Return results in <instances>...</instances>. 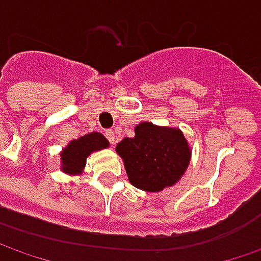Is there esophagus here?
Here are the masks:
<instances>
[{
	"label": "esophagus",
	"instance_id": "1",
	"mask_svg": "<svg viewBox=\"0 0 261 261\" xmlns=\"http://www.w3.org/2000/svg\"><path fill=\"white\" fill-rule=\"evenodd\" d=\"M106 138L109 139V142L112 144V145H115L116 142V135L113 130H106Z\"/></svg>",
	"mask_w": 261,
	"mask_h": 261
}]
</instances>
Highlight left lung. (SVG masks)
I'll return each mask as SVG.
<instances>
[{"label": "left lung", "mask_w": 261, "mask_h": 261, "mask_svg": "<svg viewBox=\"0 0 261 261\" xmlns=\"http://www.w3.org/2000/svg\"><path fill=\"white\" fill-rule=\"evenodd\" d=\"M116 152L123 160L130 185L145 192L174 186L189 167L192 149L178 127L142 122L134 138H123Z\"/></svg>", "instance_id": "obj_1"}]
</instances>
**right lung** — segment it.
Returning a JSON list of instances; mask_svg holds the SVG:
<instances>
[{"mask_svg":"<svg viewBox=\"0 0 261 261\" xmlns=\"http://www.w3.org/2000/svg\"><path fill=\"white\" fill-rule=\"evenodd\" d=\"M109 141L100 132H91L78 139H72L61 151V170L69 175L83 174L87 164V156L93 152L109 148Z\"/></svg>","mask_w":261,"mask_h":261,"instance_id":"add662e5","label":"right lung"}]
</instances>
